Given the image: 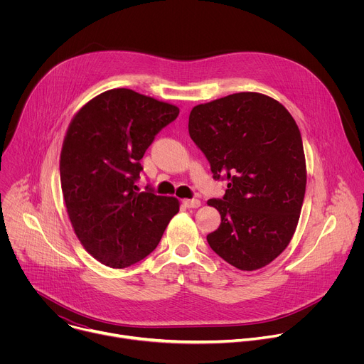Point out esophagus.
<instances>
[{
    "label": "esophagus",
    "instance_id": "1",
    "mask_svg": "<svg viewBox=\"0 0 364 364\" xmlns=\"http://www.w3.org/2000/svg\"><path fill=\"white\" fill-rule=\"evenodd\" d=\"M184 205L188 207V209H197V207L201 205V201L197 198H190V200L187 198V200H184Z\"/></svg>",
    "mask_w": 364,
    "mask_h": 364
}]
</instances>
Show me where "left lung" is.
Wrapping results in <instances>:
<instances>
[{
    "instance_id": "obj_1",
    "label": "left lung",
    "mask_w": 364,
    "mask_h": 364,
    "mask_svg": "<svg viewBox=\"0 0 364 364\" xmlns=\"http://www.w3.org/2000/svg\"><path fill=\"white\" fill-rule=\"evenodd\" d=\"M188 134L209 160L215 178H226L218 230L210 247L232 267L256 271L289 245L301 215L306 166L296 122L277 99L233 93L194 107Z\"/></svg>"
}]
</instances>
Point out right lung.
I'll list each match as a JSON object with an SVG mask.
<instances>
[{
	"instance_id": "right-lung-1",
	"label": "right lung",
	"mask_w": 364,
	"mask_h": 364,
	"mask_svg": "<svg viewBox=\"0 0 364 364\" xmlns=\"http://www.w3.org/2000/svg\"><path fill=\"white\" fill-rule=\"evenodd\" d=\"M180 109L135 90L103 92L76 112L60 152L66 210L83 247L109 268L148 256L178 213L176 197L139 191L141 159Z\"/></svg>"
}]
</instances>
